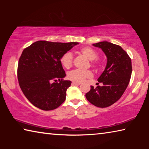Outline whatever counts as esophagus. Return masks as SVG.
I'll return each instance as SVG.
<instances>
[{
  "instance_id": "1",
  "label": "esophagus",
  "mask_w": 149,
  "mask_h": 149,
  "mask_svg": "<svg viewBox=\"0 0 149 149\" xmlns=\"http://www.w3.org/2000/svg\"><path fill=\"white\" fill-rule=\"evenodd\" d=\"M73 85H80L81 83H77V82H72Z\"/></svg>"
}]
</instances>
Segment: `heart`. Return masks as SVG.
I'll use <instances>...</instances> for the list:
<instances>
[{
    "label": "heart",
    "instance_id": "obj_1",
    "mask_svg": "<svg viewBox=\"0 0 149 149\" xmlns=\"http://www.w3.org/2000/svg\"><path fill=\"white\" fill-rule=\"evenodd\" d=\"M80 53L84 55L87 59L91 60V63L93 66L97 67L99 63L96 61L95 59L97 58L98 54L95 50L89 47H84L81 48L79 50ZM60 63L63 67L65 69H70L72 67L73 64V55L70 52H65L62 56L60 58ZM67 77L69 79L73 81L74 82L80 83L84 81L86 79H89L93 77V73L91 70H74L70 72L67 75Z\"/></svg>",
    "mask_w": 149,
    "mask_h": 149
}]
</instances>
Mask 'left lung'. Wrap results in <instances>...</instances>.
Instances as JSON below:
<instances>
[{
  "mask_svg": "<svg viewBox=\"0 0 149 149\" xmlns=\"http://www.w3.org/2000/svg\"><path fill=\"white\" fill-rule=\"evenodd\" d=\"M101 49L107 57L106 68L98 79L102 86L91 90L85 97L92 104L99 108L110 107L119 100L129 84L132 72V60L119 45L108 41L93 44Z\"/></svg>",
  "mask_w": 149,
  "mask_h": 149,
  "instance_id": "left-lung-1",
  "label": "left lung"
}]
</instances>
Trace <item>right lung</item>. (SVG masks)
<instances>
[{"label":"right lung","instance_id":"obj_1","mask_svg":"<svg viewBox=\"0 0 149 149\" xmlns=\"http://www.w3.org/2000/svg\"><path fill=\"white\" fill-rule=\"evenodd\" d=\"M79 43L39 41L25 49L17 66L22 92L33 105L43 110L56 109L64 102L71 81L64 80L60 58Z\"/></svg>","mask_w":149,"mask_h":149}]
</instances>
